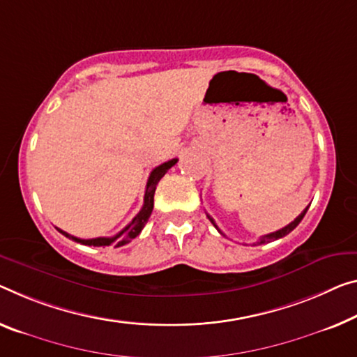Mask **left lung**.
<instances>
[{
    "label": "left lung",
    "instance_id": "obj_1",
    "mask_svg": "<svg viewBox=\"0 0 357 357\" xmlns=\"http://www.w3.org/2000/svg\"><path fill=\"white\" fill-rule=\"evenodd\" d=\"M308 207H310V206H308ZM308 207H306V209H305L303 212H301L300 215H298L297 218H295V220H294L292 223H289L287 227H284L282 229H278V231L270 233V234H266V236H261L260 241H259V243H257V244H265V243H271V241H276V239H279V238H284V236H287L290 231H292V229L297 228V225H298L301 220H303V217H305L306 211H308ZM207 217H209V220L212 222L213 227H215V228L218 229V227H217V225H215V222H213V218H212L211 215H207ZM218 233L223 234V233L220 231V229H218Z\"/></svg>",
    "mask_w": 357,
    "mask_h": 357
}]
</instances>
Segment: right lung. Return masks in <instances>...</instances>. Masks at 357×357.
<instances>
[{
  "instance_id": "obj_1",
  "label": "right lung",
  "mask_w": 357,
  "mask_h": 357,
  "mask_svg": "<svg viewBox=\"0 0 357 357\" xmlns=\"http://www.w3.org/2000/svg\"><path fill=\"white\" fill-rule=\"evenodd\" d=\"M178 160L175 158V160H171L167 162L161 164V166L155 167L150 174V177H148V182H146V190H145V197H144V207H142L140 212L137 213V215L132 218V222H130L128 227L124 229H121L116 236H112V238H94V239H79V238H75V236H71L68 233L62 231V229H59L60 233L63 236H67V238L76 241V243L79 244H84V245H94V248H100V245H109V244H114V248H119V245H124L132 241L134 238L140 234L142 229H144L145 223L148 222V218H150L151 212H153V204H155V191H156V185L160 180L164 177V174H166L169 169L172 166H175V162Z\"/></svg>"
}]
</instances>
